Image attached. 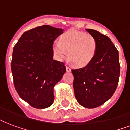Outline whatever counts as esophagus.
<instances>
[{"label": "esophagus", "mask_w": 130, "mask_h": 130, "mask_svg": "<svg viewBox=\"0 0 130 130\" xmlns=\"http://www.w3.org/2000/svg\"><path fill=\"white\" fill-rule=\"evenodd\" d=\"M66 71H67V72H71V68L68 67V66H66Z\"/></svg>", "instance_id": "obj_1"}]
</instances>
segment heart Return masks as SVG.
Listing matches in <instances>:
<instances>
[{"instance_id":"obj_1","label":"heart","mask_w":130,"mask_h":130,"mask_svg":"<svg viewBox=\"0 0 130 130\" xmlns=\"http://www.w3.org/2000/svg\"><path fill=\"white\" fill-rule=\"evenodd\" d=\"M53 54L59 61H63L67 56L74 66L83 68L94 60L97 51L96 39L90 34L75 29H70L61 36L59 42L52 46Z\"/></svg>"}]
</instances>
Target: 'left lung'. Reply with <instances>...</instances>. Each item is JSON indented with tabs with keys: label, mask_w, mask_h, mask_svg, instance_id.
<instances>
[{
	"label": "left lung",
	"mask_w": 130,
	"mask_h": 130,
	"mask_svg": "<svg viewBox=\"0 0 130 130\" xmlns=\"http://www.w3.org/2000/svg\"><path fill=\"white\" fill-rule=\"evenodd\" d=\"M87 32L96 39L97 51L87 67L72 69L75 97L82 107L96 108L110 99L119 82V53L111 39L94 29Z\"/></svg>",
	"instance_id": "left-lung-1"
}]
</instances>
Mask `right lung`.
<instances>
[{
    "label": "right lung",
    "instance_id": "right-lung-1",
    "mask_svg": "<svg viewBox=\"0 0 130 130\" xmlns=\"http://www.w3.org/2000/svg\"><path fill=\"white\" fill-rule=\"evenodd\" d=\"M63 29L44 25L22 34L13 48L11 61L14 85L23 101L36 109L54 101L53 88L65 74V64L53 60L52 46Z\"/></svg>",
    "mask_w": 130,
    "mask_h": 130
}]
</instances>
